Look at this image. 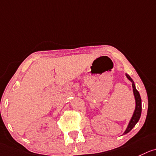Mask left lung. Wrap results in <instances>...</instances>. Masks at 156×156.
Here are the masks:
<instances>
[{
    "instance_id": "obj_1",
    "label": "left lung",
    "mask_w": 156,
    "mask_h": 156,
    "mask_svg": "<svg viewBox=\"0 0 156 156\" xmlns=\"http://www.w3.org/2000/svg\"><path fill=\"white\" fill-rule=\"evenodd\" d=\"M126 77L128 78L129 80L131 81V83H133V94H134L135 96V99H136V108H135V111L133 112V115L132 116L131 119L129 121V123L128 126H127L126 129V131L124 132L123 134H126L128 133L129 132L131 131L133 129V127L136 126V124L137 123L138 121L139 120L141 116V112H142V99H141L140 97V95H139V93L138 92V90H136V86H135L134 82L133 80H132L131 77L128 75V74H126Z\"/></svg>"
}]
</instances>
